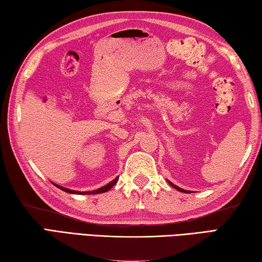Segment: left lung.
<instances>
[{
    "label": "left lung",
    "instance_id": "obj_1",
    "mask_svg": "<svg viewBox=\"0 0 262 262\" xmlns=\"http://www.w3.org/2000/svg\"><path fill=\"white\" fill-rule=\"evenodd\" d=\"M168 183H169V184H170L172 187H175V189L177 190V191H181V192H185V193H186V192H189V191H186V190H183V189H181V187H178V186H176L175 184H172V183L171 182H169L168 181Z\"/></svg>",
    "mask_w": 262,
    "mask_h": 262
}]
</instances>
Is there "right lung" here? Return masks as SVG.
I'll use <instances>...</instances> for the list:
<instances>
[{
	"instance_id": "add662e5",
	"label": "right lung",
	"mask_w": 262,
	"mask_h": 262,
	"mask_svg": "<svg viewBox=\"0 0 262 262\" xmlns=\"http://www.w3.org/2000/svg\"><path fill=\"white\" fill-rule=\"evenodd\" d=\"M117 181H118V177L115 178V180H114V181H112V182H110L109 184L104 185V186H102V187H100V189H98V190H94V191H89V192L73 191V190H69V189H66V187H62V186L56 185V184H54V185H55V186H57L58 189H61L62 191H64V192H68V193H72V194H98V193H103V192H107V191H109V190L112 189V187H113L115 184H116Z\"/></svg>"
}]
</instances>
